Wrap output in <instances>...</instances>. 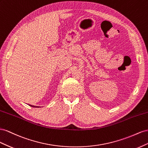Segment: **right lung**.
<instances>
[{
    "instance_id": "right-lung-1",
    "label": "right lung",
    "mask_w": 148,
    "mask_h": 148,
    "mask_svg": "<svg viewBox=\"0 0 148 148\" xmlns=\"http://www.w3.org/2000/svg\"><path fill=\"white\" fill-rule=\"evenodd\" d=\"M29 106H31L32 107H36V106H33V105H29Z\"/></svg>"
}]
</instances>
